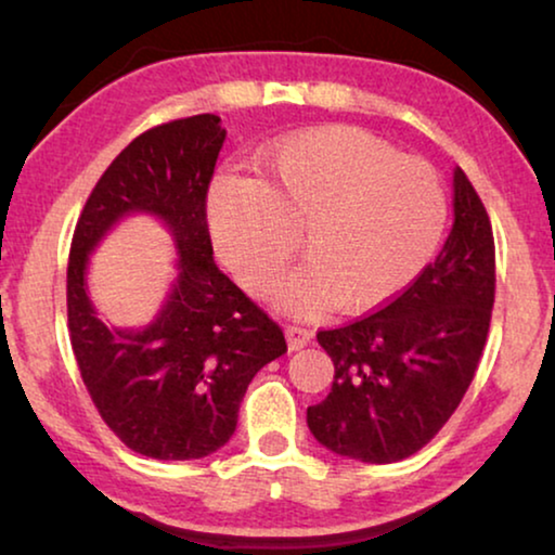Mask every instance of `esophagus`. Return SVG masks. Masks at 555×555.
<instances>
[{
	"mask_svg": "<svg viewBox=\"0 0 555 555\" xmlns=\"http://www.w3.org/2000/svg\"><path fill=\"white\" fill-rule=\"evenodd\" d=\"M285 336H287V346H291V351H300V348H306L310 344L313 331L302 328V325H287Z\"/></svg>",
	"mask_w": 555,
	"mask_h": 555,
	"instance_id": "1",
	"label": "esophagus"
}]
</instances>
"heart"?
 I'll return each instance as SVG.
<instances>
[{
    "label": "heart",
    "instance_id": "b5f03b06",
    "mask_svg": "<svg viewBox=\"0 0 555 555\" xmlns=\"http://www.w3.org/2000/svg\"><path fill=\"white\" fill-rule=\"evenodd\" d=\"M447 209L435 166L348 126L272 143L255 158V179L224 173L207 204L219 257L255 295L275 291L302 232L310 262L280 293L300 315L391 302L435 257Z\"/></svg>",
    "mask_w": 555,
    "mask_h": 555
}]
</instances>
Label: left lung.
Returning <instances> with one entry per match:
<instances>
[{
    "label": "left lung",
    "mask_w": 555,
    "mask_h": 555,
    "mask_svg": "<svg viewBox=\"0 0 555 555\" xmlns=\"http://www.w3.org/2000/svg\"><path fill=\"white\" fill-rule=\"evenodd\" d=\"M495 302V240L467 173L454 169V224L442 253L374 313L318 331L333 386L308 406V427L331 452L399 462L450 422L473 384Z\"/></svg>",
    "instance_id": "left-lung-1"
}]
</instances>
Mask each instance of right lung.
Instances as JSON below:
<instances>
[{"mask_svg":"<svg viewBox=\"0 0 555 555\" xmlns=\"http://www.w3.org/2000/svg\"><path fill=\"white\" fill-rule=\"evenodd\" d=\"M227 131L219 116L169 120L128 143L90 192L67 257V331L82 384L128 450L199 460L237 427L253 376L287 351L283 328L211 260L207 194ZM128 210L162 216L178 237L180 278L143 332L108 330L85 295V262Z\"/></svg>","mask_w":555,"mask_h":555,"instance_id":"right-lung-1","label":"right lung"}]
</instances>
